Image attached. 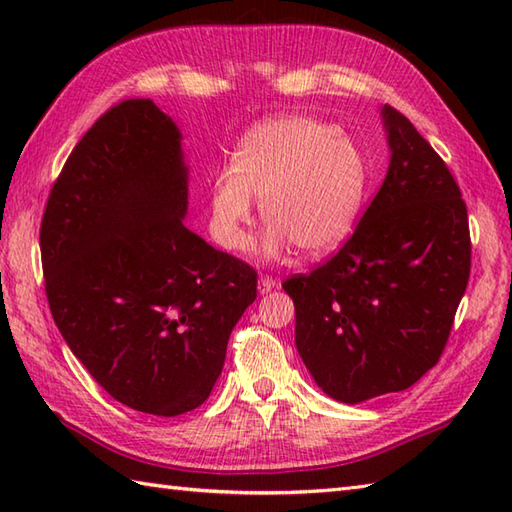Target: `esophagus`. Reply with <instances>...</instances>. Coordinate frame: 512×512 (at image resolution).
Listing matches in <instances>:
<instances>
[{
    "label": "esophagus",
    "instance_id": "obj_1",
    "mask_svg": "<svg viewBox=\"0 0 512 512\" xmlns=\"http://www.w3.org/2000/svg\"><path fill=\"white\" fill-rule=\"evenodd\" d=\"M275 286H277V279H275V277L262 275V277H259V286H257V290H259V295H268V292L273 290Z\"/></svg>",
    "mask_w": 512,
    "mask_h": 512
}]
</instances>
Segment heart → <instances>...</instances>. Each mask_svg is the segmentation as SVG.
Returning a JSON list of instances; mask_svg holds the SVG:
<instances>
[{"label": "heart", "mask_w": 512, "mask_h": 512, "mask_svg": "<svg viewBox=\"0 0 512 512\" xmlns=\"http://www.w3.org/2000/svg\"><path fill=\"white\" fill-rule=\"evenodd\" d=\"M365 191V165L336 127L308 116L275 118L250 129L233 169L211 187V231L224 250L246 244L253 202L270 228L259 250L288 246L303 257L332 253L350 235Z\"/></svg>", "instance_id": "heart-1"}]
</instances>
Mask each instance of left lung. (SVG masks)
Listing matches in <instances>:
<instances>
[{
	"label": "left lung",
	"instance_id": "8db88e82",
	"mask_svg": "<svg viewBox=\"0 0 512 512\" xmlns=\"http://www.w3.org/2000/svg\"><path fill=\"white\" fill-rule=\"evenodd\" d=\"M383 187L339 253L292 275L295 343L341 402L402 391L440 361L471 275L469 213L438 151L385 105Z\"/></svg>",
	"mask_w": 512,
	"mask_h": 512
}]
</instances>
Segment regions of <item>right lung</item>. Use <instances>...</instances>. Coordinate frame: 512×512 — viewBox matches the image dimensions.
I'll list each match as a JSON object with an SVG mask.
<instances>
[{
	"instance_id": "1",
	"label": "right lung",
	"mask_w": 512,
	"mask_h": 512,
	"mask_svg": "<svg viewBox=\"0 0 512 512\" xmlns=\"http://www.w3.org/2000/svg\"><path fill=\"white\" fill-rule=\"evenodd\" d=\"M180 132L149 99L112 105L54 180L39 246L61 336L123 405L180 416L209 398L257 270L182 224Z\"/></svg>"
}]
</instances>
